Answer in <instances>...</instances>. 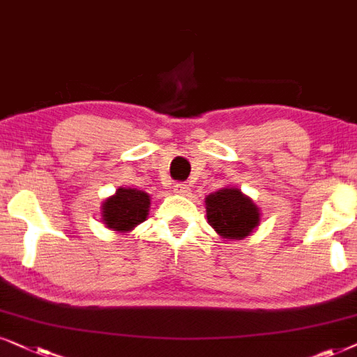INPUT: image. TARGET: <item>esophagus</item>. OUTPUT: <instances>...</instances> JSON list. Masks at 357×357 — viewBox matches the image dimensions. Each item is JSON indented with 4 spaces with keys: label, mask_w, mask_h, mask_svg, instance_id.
<instances>
[{
    "label": "esophagus",
    "mask_w": 357,
    "mask_h": 357,
    "mask_svg": "<svg viewBox=\"0 0 357 357\" xmlns=\"http://www.w3.org/2000/svg\"><path fill=\"white\" fill-rule=\"evenodd\" d=\"M189 191H191V188H189L186 183H176L174 184V192L176 194H183V196H186Z\"/></svg>",
    "instance_id": "34e87169"
}]
</instances>
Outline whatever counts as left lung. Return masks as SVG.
<instances>
[{
	"instance_id": "8db88e82",
	"label": "left lung",
	"mask_w": 357,
	"mask_h": 357,
	"mask_svg": "<svg viewBox=\"0 0 357 357\" xmlns=\"http://www.w3.org/2000/svg\"><path fill=\"white\" fill-rule=\"evenodd\" d=\"M207 220L227 240L248 236L259 222V211L240 189L225 188L206 197Z\"/></svg>"
}]
</instances>
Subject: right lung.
Returning <instances> with one entry per match:
<instances>
[{"mask_svg": "<svg viewBox=\"0 0 357 357\" xmlns=\"http://www.w3.org/2000/svg\"><path fill=\"white\" fill-rule=\"evenodd\" d=\"M150 207L149 194L137 189H117L102 206V220L116 231H129L146 218Z\"/></svg>", "mask_w": 357, "mask_h": 357, "instance_id": "add662e5", "label": "right lung"}]
</instances>
